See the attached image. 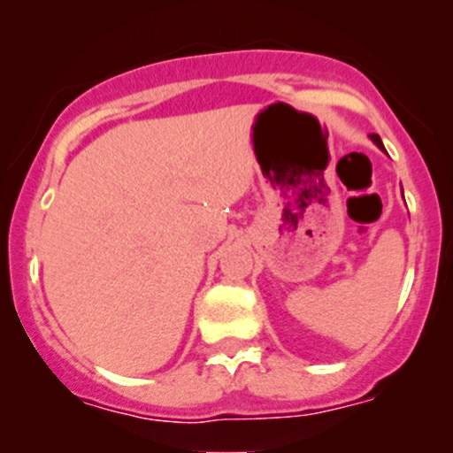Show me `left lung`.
Segmentation results:
<instances>
[{
  "mask_svg": "<svg viewBox=\"0 0 453 453\" xmlns=\"http://www.w3.org/2000/svg\"><path fill=\"white\" fill-rule=\"evenodd\" d=\"M371 140H372V142H375V144H377V147H379V149H381V150H386V149H383V142H381V138H379V136H377V134H371Z\"/></svg>",
  "mask_w": 453,
  "mask_h": 453,
  "instance_id": "1",
  "label": "left lung"
}]
</instances>
